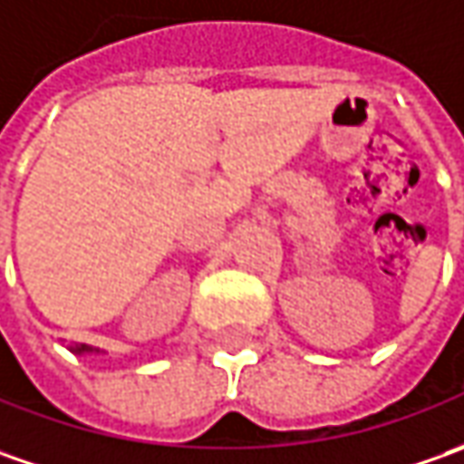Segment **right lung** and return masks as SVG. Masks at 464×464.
Segmentation results:
<instances>
[{
    "label": "right lung",
    "mask_w": 464,
    "mask_h": 464,
    "mask_svg": "<svg viewBox=\"0 0 464 464\" xmlns=\"http://www.w3.org/2000/svg\"><path fill=\"white\" fill-rule=\"evenodd\" d=\"M73 352H76V354H82V352H100V349H92V346H87V343H82V346H76Z\"/></svg>",
    "instance_id": "right-lung-1"
}]
</instances>
